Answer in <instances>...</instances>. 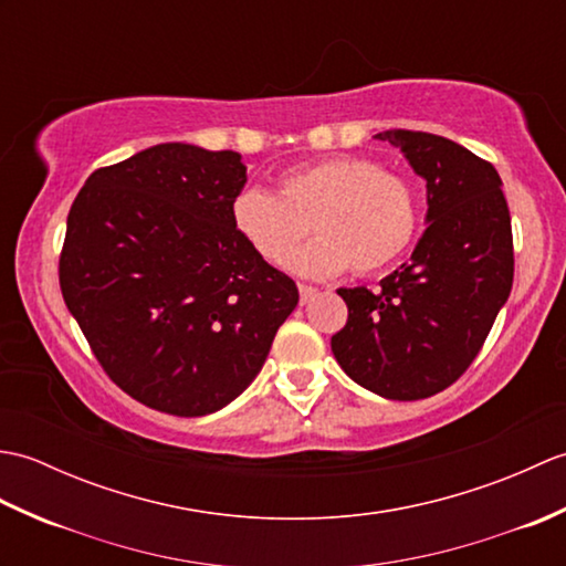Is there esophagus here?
<instances>
[{
  "instance_id": "obj_1",
  "label": "esophagus",
  "mask_w": 566,
  "mask_h": 566,
  "mask_svg": "<svg viewBox=\"0 0 566 566\" xmlns=\"http://www.w3.org/2000/svg\"><path fill=\"white\" fill-rule=\"evenodd\" d=\"M298 294H302V304H308L311 298L318 294L316 286H308V284H298Z\"/></svg>"
}]
</instances>
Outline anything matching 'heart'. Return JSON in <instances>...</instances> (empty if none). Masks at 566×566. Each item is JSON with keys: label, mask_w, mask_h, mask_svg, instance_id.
Segmentation results:
<instances>
[{"label": "heart", "mask_w": 566, "mask_h": 566, "mask_svg": "<svg viewBox=\"0 0 566 566\" xmlns=\"http://www.w3.org/2000/svg\"><path fill=\"white\" fill-rule=\"evenodd\" d=\"M235 233L252 252L284 268L315 226L319 238L290 262L308 280H331L345 270L379 272L411 248L420 228V199L411 179L384 172L357 155L298 163L276 177V195L260 187L231 201Z\"/></svg>", "instance_id": "b5f03b06"}]
</instances>
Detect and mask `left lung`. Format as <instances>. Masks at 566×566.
<instances>
[{"mask_svg": "<svg viewBox=\"0 0 566 566\" xmlns=\"http://www.w3.org/2000/svg\"><path fill=\"white\" fill-rule=\"evenodd\" d=\"M426 182V231L411 262L379 282L338 294L347 323L331 338L353 381L391 401L448 389L472 365L509 302L513 235L494 165L457 143L420 130H384Z\"/></svg>", "mask_w": 566, "mask_h": 566, "instance_id": "left-lung-1", "label": "left lung"}]
</instances>
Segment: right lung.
Listing matches in <instances>:
<instances>
[{
	"label": "right lung",
	"instance_id": "1",
	"mask_svg": "<svg viewBox=\"0 0 566 566\" xmlns=\"http://www.w3.org/2000/svg\"><path fill=\"white\" fill-rule=\"evenodd\" d=\"M240 153L160 143L94 170L67 213L60 290L104 371L155 411H221L298 304L235 233Z\"/></svg>",
	"mask_w": 566,
	"mask_h": 566
}]
</instances>
